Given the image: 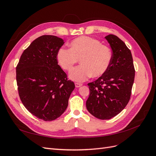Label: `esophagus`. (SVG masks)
<instances>
[{"mask_svg":"<svg viewBox=\"0 0 156 156\" xmlns=\"http://www.w3.org/2000/svg\"><path fill=\"white\" fill-rule=\"evenodd\" d=\"M75 87L76 88H79L80 87H81L83 84L81 83H75Z\"/></svg>","mask_w":156,"mask_h":156,"instance_id":"obj_1","label":"esophagus"}]
</instances>
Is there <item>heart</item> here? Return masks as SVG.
Listing matches in <instances>:
<instances>
[{
	"label": "heart",
	"mask_w": 156,
	"mask_h": 156,
	"mask_svg": "<svg viewBox=\"0 0 156 156\" xmlns=\"http://www.w3.org/2000/svg\"><path fill=\"white\" fill-rule=\"evenodd\" d=\"M69 49L60 48L56 60L64 70L69 72L80 60L81 64L69 74L70 79L82 82L88 78L99 77L109 67L112 59L111 49L98 40L88 36H80L69 44Z\"/></svg>",
	"instance_id": "heart-1"
}]
</instances>
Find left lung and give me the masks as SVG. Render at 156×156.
<instances>
[{"label":"left lung","instance_id":"obj_1","mask_svg":"<svg viewBox=\"0 0 156 156\" xmlns=\"http://www.w3.org/2000/svg\"><path fill=\"white\" fill-rule=\"evenodd\" d=\"M112 49V59L107 72L88 84L90 96L86 106L97 119L108 120L124 109L131 97L135 68L131 51L115 35L105 37Z\"/></svg>","mask_w":156,"mask_h":156}]
</instances>
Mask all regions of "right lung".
Here are the masks:
<instances>
[{"instance_id":"1","label":"right lung","mask_w":156,"mask_h":156,"mask_svg":"<svg viewBox=\"0 0 156 156\" xmlns=\"http://www.w3.org/2000/svg\"><path fill=\"white\" fill-rule=\"evenodd\" d=\"M64 44L55 36L37 37L23 51L16 67L23 104L32 115L44 121L54 120L63 114L75 88L56 60V53Z\"/></svg>"}]
</instances>
